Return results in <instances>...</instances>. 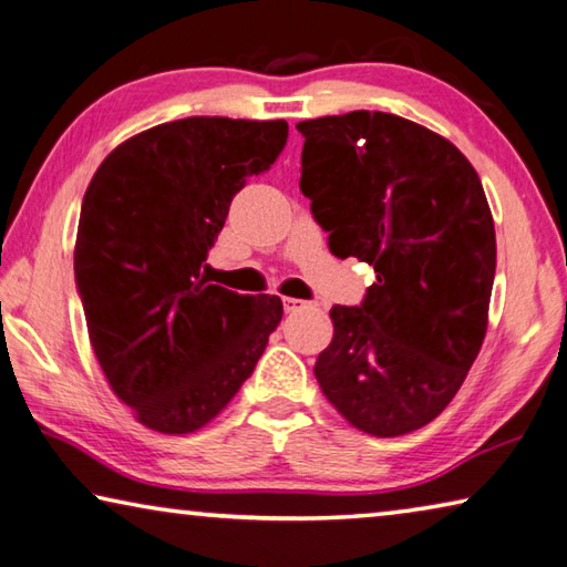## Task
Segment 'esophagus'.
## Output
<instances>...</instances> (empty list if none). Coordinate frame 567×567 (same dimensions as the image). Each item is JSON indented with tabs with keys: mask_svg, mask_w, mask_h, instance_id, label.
<instances>
[{
	"mask_svg": "<svg viewBox=\"0 0 567 567\" xmlns=\"http://www.w3.org/2000/svg\"><path fill=\"white\" fill-rule=\"evenodd\" d=\"M303 306H306V301H301V299H291V296H286V299H284V311L286 313L299 311V309H303Z\"/></svg>",
	"mask_w": 567,
	"mask_h": 567,
	"instance_id": "obj_1",
	"label": "esophagus"
}]
</instances>
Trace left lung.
<instances>
[{
	"label": "left lung",
	"instance_id": "8db88e82",
	"mask_svg": "<svg viewBox=\"0 0 567 567\" xmlns=\"http://www.w3.org/2000/svg\"><path fill=\"white\" fill-rule=\"evenodd\" d=\"M301 193L337 258L374 266L361 306H333L313 367L357 430L399 437L460 392L487 331L495 223L450 141L389 113L303 120Z\"/></svg>",
	"mask_w": 567,
	"mask_h": 567
}]
</instances>
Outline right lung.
Returning <instances> with one entry per match:
<instances>
[{
    "label": "right lung",
    "instance_id": "1",
    "mask_svg": "<svg viewBox=\"0 0 567 567\" xmlns=\"http://www.w3.org/2000/svg\"><path fill=\"white\" fill-rule=\"evenodd\" d=\"M286 120L185 117L110 153L82 198L74 281L90 344L135 420L188 434L226 410L284 317L278 296L208 284L203 261Z\"/></svg>",
    "mask_w": 567,
    "mask_h": 567
}]
</instances>
